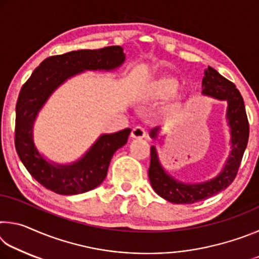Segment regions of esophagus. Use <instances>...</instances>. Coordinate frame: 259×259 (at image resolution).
<instances>
[{
  "label": "esophagus",
  "mask_w": 259,
  "mask_h": 259,
  "mask_svg": "<svg viewBox=\"0 0 259 259\" xmlns=\"http://www.w3.org/2000/svg\"><path fill=\"white\" fill-rule=\"evenodd\" d=\"M146 136V131L142 126H135L131 131V137L135 138V139H142Z\"/></svg>",
  "instance_id": "esophagus-1"
}]
</instances>
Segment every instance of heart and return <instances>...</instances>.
I'll list each match as a JSON object with an SVG mask.
<instances>
[{
	"instance_id": "b5f03b06",
	"label": "heart",
	"mask_w": 259,
	"mask_h": 259,
	"mask_svg": "<svg viewBox=\"0 0 259 259\" xmlns=\"http://www.w3.org/2000/svg\"><path fill=\"white\" fill-rule=\"evenodd\" d=\"M179 87V81L176 77L170 75H162L152 80L145 88L144 98L150 102H162L168 99L164 111L169 115H177L184 108L185 98L182 95H174Z\"/></svg>"
}]
</instances>
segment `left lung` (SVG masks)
I'll list each match as a JSON object with an SVG mask.
<instances>
[{
	"label": "left lung",
	"mask_w": 259,
	"mask_h": 259,
	"mask_svg": "<svg viewBox=\"0 0 259 259\" xmlns=\"http://www.w3.org/2000/svg\"><path fill=\"white\" fill-rule=\"evenodd\" d=\"M202 95L226 100L227 120L231 128L232 151L223 171L209 182L185 184L169 176L160 164L155 147H151V163L148 169L151 185L157 194L172 203L191 204L210 198L230 186L238 174L243 153L249 139V122L245 113L244 102L234 83L222 76L216 69L208 67L202 80ZM160 128L151 131V137L156 138Z\"/></svg>",
	"instance_id": "obj_1"
}]
</instances>
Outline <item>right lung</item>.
Masks as SVG:
<instances>
[{
	"instance_id": "obj_1",
	"label": "right lung",
	"mask_w": 259,
	"mask_h": 259,
	"mask_svg": "<svg viewBox=\"0 0 259 259\" xmlns=\"http://www.w3.org/2000/svg\"><path fill=\"white\" fill-rule=\"evenodd\" d=\"M124 59L123 48L120 46L51 56L34 69L21 87L16 105V151L27 171L48 190L74 195L99 186L106 178L113 154L125 145L131 130L126 128L102 135L83 157L72 164L50 163L37 152L33 142V124L38 111L67 78L83 71H111L121 66Z\"/></svg>"
}]
</instances>
